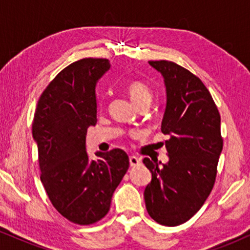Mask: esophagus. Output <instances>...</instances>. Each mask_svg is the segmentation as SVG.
Instances as JSON below:
<instances>
[{
    "label": "esophagus",
    "mask_w": 250,
    "mask_h": 250,
    "mask_svg": "<svg viewBox=\"0 0 250 250\" xmlns=\"http://www.w3.org/2000/svg\"><path fill=\"white\" fill-rule=\"evenodd\" d=\"M129 163H130L131 167H135V166H139L141 161L136 156H129Z\"/></svg>",
    "instance_id": "esophagus-1"
}]
</instances>
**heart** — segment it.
<instances>
[{"label":"heart","mask_w":250,"mask_h":250,"mask_svg":"<svg viewBox=\"0 0 250 250\" xmlns=\"http://www.w3.org/2000/svg\"><path fill=\"white\" fill-rule=\"evenodd\" d=\"M128 95L130 97L131 102L135 105L142 104V103H149L150 104L153 100V91L146 83L140 81H134L128 85Z\"/></svg>","instance_id":"1"}]
</instances>
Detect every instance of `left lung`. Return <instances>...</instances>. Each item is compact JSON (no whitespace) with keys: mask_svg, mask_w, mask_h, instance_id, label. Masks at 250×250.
<instances>
[{"mask_svg":"<svg viewBox=\"0 0 250 250\" xmlns=\"http://www.w3.org/2000/svg\"><path fill=\"white\" fill-rule=\"evenodd\" d=\"M165 80L167 104L161 130L169 161L143 159L151 173L145 189L146 208L162 226H179L193 217L214 187L223 147L221 117L203 82L171 61H149Z\"/></svg>","mask_w":250,"mask_h":250,"instance_id":"8db88e82","label":"left lung"}]
</instances>
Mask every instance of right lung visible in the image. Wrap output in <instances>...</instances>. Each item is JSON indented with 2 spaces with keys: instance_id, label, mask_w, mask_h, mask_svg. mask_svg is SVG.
<instances>
[{
  "instance_id": "1",
  "label": "right lung",
  "mask_w": 250,
  "mask_h": 250,
  "mask_svg": "<svg viewBox=\"0 0 250 250\" xmlns=\"http://www.w3.org/2000/svg\"><path fill=\"white\" fill-rule=\"evenodd\" d=\"M110 68L107 59H82L60 71L37 102L33 137L41 182L62 216L88 226L107 215L111 196L129 168L122 149L97 151L89 160L85 135L96 125V83Z\"/></svg>"
}]
</instances>
